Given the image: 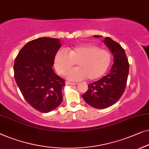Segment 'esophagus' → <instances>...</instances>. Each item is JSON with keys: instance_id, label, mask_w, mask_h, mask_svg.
<instances>
[{"instance_id": "1", "label": "esophagus", "mask_w": 149, "mask_h": 149, "mask_svg": "<svg viewBox=\"0 0 149 149\" xmlns=\"http://www.w3.org/2000/svg\"><path fill=\"white\" fill-rule=\"evenodd\" d=\"M66 84H69V85H76L77 84L76 83H73V82H70V81H67L65 82Z\"/></svg>"}]
</instances>
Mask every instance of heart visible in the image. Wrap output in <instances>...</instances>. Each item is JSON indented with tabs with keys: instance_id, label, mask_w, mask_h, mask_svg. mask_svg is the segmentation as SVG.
Segmentation results:
<instances>
[{
	"instance_id": "obj_1",
	"label": "heart",
	"mask_w": 149,
	"mask_h": 149,
	"mask_svg": "<svg viewBox=\"0 0 149 149\" xmlns=\"http://www.w3.org/2000/svg\"><path fill=\"white\" fill-rule=\"evenodd\" d=\"M111 55L108 51L94 44L78 45L68 52L59 50L54 58V68L59 75H64L76 63L78 68L69 71L66 76L74 81L88 77L95 80L102 77L109 68Z\"/></svg>"
}]
</instances>
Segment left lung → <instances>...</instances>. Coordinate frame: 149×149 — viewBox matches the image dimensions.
Wrapping results in <instances>:
<instances>
[{"label":"left lung","instance_id":"left-lung-1","mask_svg":"<svg viewBox=\"0 0 149 149\" xmlns=\"http://www.w3.org/2000/svg\"><path fill=\"white\" fill-rule=\"evenodd\" d=\"M103 42L113 55L111 70L99 80L88 84V89L82 95L87 104L96 109L107 108L117 102L125 91L129 73V63L124 49L109 37H106Z\"/></svg>","mask_w":149,"mask_h":149}]
</instances>
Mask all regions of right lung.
Returning a JSON list of instances; mask_svg holds the SVG:
<instances>
[{
    "label": "right lung",
    "mask_w": 149,
    "mask_h": 149,
    "mask_svg": "<svg viewBox=\"0 0 149 149\" xmlns=\"http://www.w3.org/2000/svg\"><path fill=\"white\" fill-rule=\"evenodd\" d=\"M59 39L39 38L26 44L15 58L14 76L27 102L38 111L49 113L63 101L65 80L54 72Z\"/></svg>",
    "instance_id": "right-lung-1"
}]
</instances>
